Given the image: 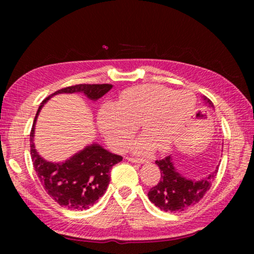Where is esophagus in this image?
<instances>
[{"label":"esophagus","mask_w":254,"mask_h":254,"mask_svg":"<svg viewBox=\"0 0 254 254\" xmlns=\"http://www.w3.org/2000/svg\"><path fill=\"white\" fill-rule=\"evenodd\" d=\"M128 161H131V162H135V163H145V162H148L147 160H145V159H139V158H127Z\"/></svg>","instance_id":"esophagus-1"}]
</instances>
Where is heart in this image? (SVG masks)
I'll use <instances>...</instances> for the list:
<instances>
[{
    "instance_id": "heart-1",
    "label": "heart",
    "mask_w": 254,
    "mask_h": 254,
    "mask_svg": "<svg viewBox=\"0 0 254 254\" xmlns=\"http://www.w3.org/2000/svg\"><path fill=\"white\" fill-rule=\"evenodd\" d=\"M196 98L189 91L176 92L161 85H142L127 89L115 104L103 105L97 123L112 147L123 150L141 124L145 134L132 143L135 153L150 154L156 147L160 151L171 148L182 131L178 115Z\"/></svg>"
}]
</instances>
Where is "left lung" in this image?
Wrapping results in <instances>:
<instances>
[{"instance_id":"8db88e82","label":"left lung","mask_w":254,"mask_h":254,"mask_svg":"<svg viewBox=\"0 0 254 254\" xmlns=\"http://www.w3.org/2000/svg\"><path fill=\"white\" fill-rule=\"evenodd\" d=\"M204 101L208 106L214 107L207 97H204ZM156 163L160 169L161 178L157 186L150 189L148 197L151 203L165 212H182L198 203L212 186L217 174L216 168L207 177L195 180L184 177L177 171L171 156L157 160Z\"/></svg>"}]
</instances>
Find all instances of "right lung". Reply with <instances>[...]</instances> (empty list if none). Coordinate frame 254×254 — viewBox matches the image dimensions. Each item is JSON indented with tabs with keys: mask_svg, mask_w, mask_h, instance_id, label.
<instances>
[{
	"mask_svg": "<svg viewBox=\"0 0 254 254\" xmlns=\"http://www.w3.org/2000/svg\"><path fill=\"white\" fill-rule=\"evenodd\" d=\"M112 87L111 84H79L62 88L42 101L34 118L30 133V152L34 170L51 198L68 209L83 210L95 204L105 194L112 167L122 161V157L109 152L100 144L93 143L66 161H47L37 152L33 143L38 115L45 103L57 94L83 93L91 101H97Z\"/></svg>",
	"mask_w": 254,
	"mask_h": 254,
	"instance_id": "add662e5",
	"label": "right lung"
}]
</instances>
